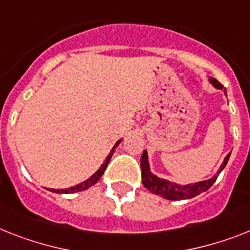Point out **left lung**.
I'll return each instance as SVG.
<instances>
[{
  "instance_id": "left-lung-1",
  "label": "left lung",
  "mask_w": 250,
  "mask_h": 250,
  "mask_svg": "<svg viewBox=\"0 0 250 250\" xmlns=\"http://www.w3.org/2000/svg\"><path fill=\"white\" fill-rule=\"evenodd\" d=\"M213 86H216L217 89H224V85H222L220 82H217L216 79L211 78L209 79ZM225 94H226V90H225ZM229 158H230V153L225 157L224 164H222L221 168L218 170L217 175H214L212 179L206 181H199V183H195V184H188V185H177L175 183H170V181L165 180V179H160V177L154 176L152 172L149 171V164H148V156L147 150H144L143 154H142V158H140V167H142V181H143V185L147 188L148 190L154 193V194L161 195L164 197L165 199H170V201H183V199H189V198H194L198 194H201L203 191L208 190L209 188L213 185V183L217 179L218 174L224 170V167L228 164Z\"/></svg>"
}]
</instances>
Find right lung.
I'll use <instances>...</instances> for the list:
<instances>
[{
  "instance_id": "1",
  "label": "right lung",
  "mask_w": 250,
  "mask_h": 250,
  "mask_svg": "<svg viewBox=\"0 0 250 250\" xmlns=\"http://www.w3.org/2000/svg\"><path fill=\"white\" fill-rule=\"evenodd\" d=\"M120 142H121V140H119V142H117V143L115 144V147H113L112 149H111V153L108 154V156H107V158H106V160H104V162H103V164H102V166H101L100 168H98V171H97L96 174L92 175V176H90L89 179H88V180L83 181V183H80V184L75 185V187L69 188V189H57V190H56V189H49V190L55 191V193H66V194H69V193H76V191L85 190V189H88V188H90V187H92V185L96 184L97 181L100 180L101 176H102V175H103L104 170H106L107 165H108V162H110L111 157H112L113 150H115V148H116L117 146H119V143H120Z\"/></svg>"
}]
</instances>
